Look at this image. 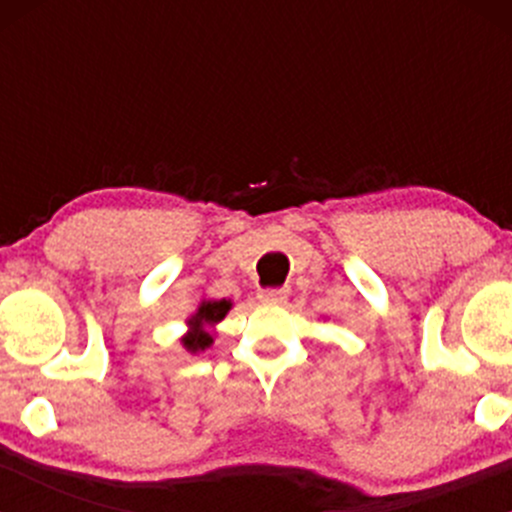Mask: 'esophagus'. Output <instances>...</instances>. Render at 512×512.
<instances>
[{
	"mask_svg": "<svg viewBox=\"0 0 512 512\" xmlns=\"http://www.w3.org/2000/svg\"><path fill=\"white\" fill-rule=\"evenodd\" d=\"M289 294L287 287H265L257 292V297L262 299V302H285Z\"/></svg>",
	"mask_w": 512,
	"mask_h": 512,
	"instance_id": "34e87169",
	"label": "esophagus"
}]
</instances>
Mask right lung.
Instances as JSON below:
<instances>
[{
  "label": "right lung",
  "instance_id": "right-lung-1",
  "mask_svg": "<svg viewBox=\"0 0 512 512\" xmlns=\"http://www.w3.org/2000/svg\"><path fill=\"white\" fill-rule=\"evenodd\" d=\"M227 309H230V302H227V299H213V302L200 304L195 317L190 319L193 332L183 339V344L190 352H200V349H208L210 344H213V337L205 332V324H218L227 314Z\"/></svg>",
  "mask_w": 512,
  "mask_h": 512
}]
</instances>
